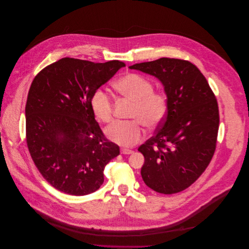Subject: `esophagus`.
<instances>
[{
  "instance_id": "34e87169",
  "label": "esophagus",
  "mask_w": 249,
  "mask_h": 249,
  "mask_svg": "<svg viewBox=\"0 0 249 249\" xmlns=\"http://www.w3.org/2000/svg\"><path fill=\"white\" fill-rule=\"evenodd\" d=\"M121 153L122 154H126V155H129V154H132L133 151L131 150V149H127V148H122L121 149Z\"/></svg>"
}]
</instances>
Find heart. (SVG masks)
<instances>
[{"label":"heart","mask_w":249,"mask_h":249,"mask_svg":"<svg viewBox=\"0 0 249 249\" xmlns=\"http://www.w3.org/2000/svg\"><path fill=\"white\" fill-rule=\"evenodd\" d=\"M116 90L124 98L134 102L131 122H117L107 128L109 139L123 146H131L144 136L143 125L149 129L158 127L168 112V96L154 90V83L142 74L129 72L114 83ZM91 108L95 116L103 123L114 120L113 97L103 89H97L91 98Z\"/></svg>","instance_id":"obj_1"}]
</instances>
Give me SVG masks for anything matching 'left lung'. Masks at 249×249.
I'll return each instance as SVG.
<instances>
[{
	"label": "left lung",
	"instance_id": "obj_1",
	"mask_svg": "<svg viewBox=\"0 0 249 249\" xmlns=\"http://www.w3.org/2000/svg\"><path fill=\"white\" fill-rule=\"evenodd\" d=\"M129 69L159 78L169 101L155 134L138 148L145 158L142 178L156 192H180L204 173L215 153L220 123L216 96L201 71L185 60L161 58Z\"/></svg>",
	"mask_w": 249,
	"mask_h": 249
}]
</instances>
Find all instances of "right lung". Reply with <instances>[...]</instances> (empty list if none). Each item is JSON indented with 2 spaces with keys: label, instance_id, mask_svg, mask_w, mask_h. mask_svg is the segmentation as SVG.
I'll use <instances>...</instances> for the list:
<instances>
[{
  "label": "right lung",
  "instance_id": "1",
  "mask_svg": "<svg viewBox=\"0 0 249 249\" xmlns=\"http://www.w3.org/2000/svg\"><path fill=\"white\" fill-rule=\"evenodd\" d=\"M125 64L64 58L34 77L25 106V136L42 177L56 189L90 194L104 181L106 165L120 154L91 108L93 93Z\"/></svg>",
  "mask_w": 249,
  "mask_h": 249
}]
</instances>
